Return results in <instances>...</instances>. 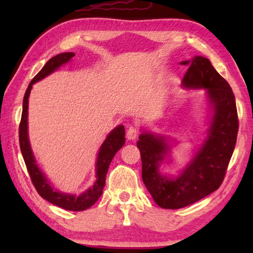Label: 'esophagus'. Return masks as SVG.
<instances>
[{"label":"esophagus","mask_w":253,"mask_h":253,"mask_svg":"<svg viewBox=\"0 0 253 253\" xmlns=\"http://www.w3.org/2000/svg\"><path fill=\"white\" fill-rule=\"evenodd\" d=\"M137 136H138V130H137V128L135 127H129L128 128L127 130V134H126V137L129 140H134L137 138Z\"/></svg>","instance_id":"esophagus-1"}]
</instances>
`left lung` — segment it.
<instances>
[{
	"instance_id": "8db88e82",
	"label": "left lung",
	"mask_w": 253,
	"mask_h": 253,
	"mask_svg": "<svg viewBox=\"0 0 253 253\" xmlns=\"http://www.w3.org/2000/svg\"><path fill=\"white\" fill-rule=\"evenodd\" d=\"M182 87L205 89L210 119L202 144L176 176L161 172V165L170 162L173 145L168 136L142 130L137 147L142 156V177L155 203L163 209H181L211 194L223 182L232 156L239 121L235 98L230 84L219 75L210 60L195 55L188 65Z\"/></svg>"
}]
</instances>
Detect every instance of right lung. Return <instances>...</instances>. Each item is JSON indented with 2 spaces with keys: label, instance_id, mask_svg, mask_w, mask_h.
<instances>
[{
  "label": "right lung",
  "instance_id": "1",
  "mask_svg": "<svg viewBox=\"0 0 253 253\" xmlns=\"http://www.w3.org/2000/svg\"><path fill=\"white\" fill-rule=\"evenodd\" d=\"M74 57V52H65L57 54L55 57L51 58L45 63L44 67L39 71V74L34 77L31 80V83L29 84V87L27 91H25L23 98L22 117H21V123L19 127V140L24 163L27 165L30 177H31V181L34 187H36V190L38 191V193L44 200L48 201V202L57 205L59 208L69 210V211H84V210L92 207L102 194V190H104L106 182V175L107 172H108L110 163L113 161L115 154L125 144V128H124L123 125L115 127L109 132L108 136L106 137V139L101 144L97 155L95 182H93L92 185L88 190H85L79 195L63 193V192H60L57 188H54V186L51 185L48 177L42 172L36 161V157L33 155L31 145H30L28 131L29 97L30 92H31L32 85L38 83V81L44 79L45 77H48L55 70H58L60 67L66 65Z\"/></svg>",
  "mask_w": 253,
  "mask_h": 253
}]
</instances>
